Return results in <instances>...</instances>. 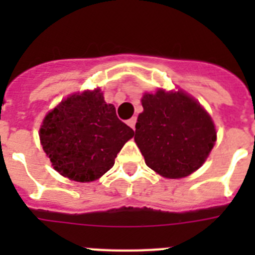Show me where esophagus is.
I'll return each instance as SVG.
<instances>
[{
	"label": "esophagus",
	"instance_id": "34e87169",
	"mask_svg": "<svg viewBox=\"0 0 255 255\" xmlns=\"http://www.w3.org/2000/svg\"><path fill=\"white\" fill-rule=\"evenodd\" d=\"M135 124H136V117H131V119L128 121V125H129L132 130H135Z\"/></svg>",
	"mask_w": 255,
	"mask_h": 255
}]
</instances>
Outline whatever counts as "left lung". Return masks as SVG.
<instances>
[{"mask_svg": "<svg viewBox=\"0 0 255 255\" xmlns=\"http://www.w3.org/2000/svg\"><path fill=\"white\" fill-rule=\"evenodd\" d=\"M141 105L134 140L148 167L167 179L197 171L217 138L208 112L182 91L144 93Z\"/></svg>", "mask_w": 255, "mask_h": 255, "instance_id": "8db88e82", "label": "left lung"}]
</instances>
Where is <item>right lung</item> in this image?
<instances>
[{"label": "right lung", "mask_w": 255, "mask_h": 255, "mask_svg": "<svg viewBox=\"0 0 255 255\" xmlns=\"http://www.w3.org/2000/svg\"><path fill=\"white\" fill-rule=\"evenodd\" d=\"M134 130L117 119L101 89L71 94L44 117L40 144L52 166L78 182L100 179L115 164L117 153Z\"/></svg>", "instance_id": "right-lung-1"}]
</instances>
